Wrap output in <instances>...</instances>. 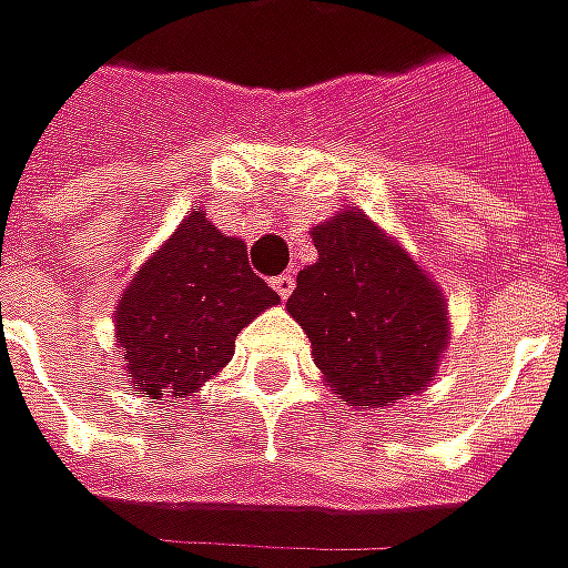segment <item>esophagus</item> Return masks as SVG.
<instances>
[{"mask_svg":"<svg viewBox=\"0 0 568 568\" xmlns=\"http://www.w3.org/2000/svg\"><path fill=\"white\" fill-rule=\"evenodd\" d=\"M273 288H276V295L288 297L295 292V276L292 273H280L276 280H273Z\"/></svg>","mask_w":568,"mask_h":568,"instance_id":"esophagus-1","label":"esophagus"}]
</instances>
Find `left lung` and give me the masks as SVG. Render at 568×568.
Instances as JSON below:
<instances>
[{
	"instance_id": "left-lung-1",
	"label": "left lung",
	"mask_w": 568,
	"mask_h": 568,
	"mask_svg": "<svg viewBox=\"0 0 568 568\" xmlns=\"http://www.w3.org/2000/svg\"><path fill=\"white\" fill-rule=\"evenodd\" d=\"M316 264L285 301L313 359L353 406L422 394L449 344L443 295L359 209L313 230Z\"/></svg>"
}]
</instances>
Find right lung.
<instances>
[{"label": "right lung", "instance_id": "add662e5", "mask_svg": "<svg viewBox=\"0 0 568 568\" xmlns=\"http://www.w3.org/2000/svg\"><path fill=\"white\" fill-rule=\"evenodd\" d=\"M280 295L248 267L243 240L202 212L134 273L116 307V341L138 390L193 396L233 359L236 335Z\"/></svg>", "mask_w": 568, "mask_h": 568}]
</instances>
